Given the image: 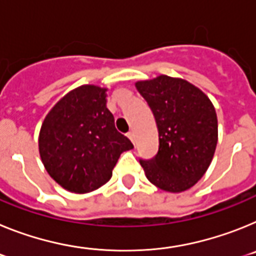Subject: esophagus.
<instances>
[{"instance_id":"obj_1","label":"esophagus","mask_w":256,"mask_h":256,"mask_svg":"<svg viewBox=\"0 0 256 256\" xmlns=\"http://www.w3.org/2000/svg\"><path fill=\"white\" fill-rule=\"evenodd\" d=\"M128 139H130L131 142H132V143H134V142H135V135H134V131H128Z\"/></svg>"}]
</instances>
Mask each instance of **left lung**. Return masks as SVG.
I'll return each mask as SVG.
<instances>
[{
    "mask_svg": "<svg viewBox=\"0 0 256 256\" xmlns=\"http://www.w3.org/2000/svg\"><path fill=\"white\" fill-rule=\"evenodd\" d=\"M152 110L158 128V152L143 161L148 180L179 193L204 176L218 143L216 112L208 96L186 80L158 76L135 84Z\"/></svg>",
    "mask_w": 256,
    "mask_h": 256,
    "instance_id": "obj_1",
    "label": "left lung"
}]
</instances>
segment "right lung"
Segmentation results:
<instances>
[{
    "label": "right lung",
    "mask_w": 256,
    "mask_h": 256,
    "mask_svg": "<svg viewBox=\"0 0 256 256\" xmlns=\"http://www.w3.org/2000/svg\"><path fill=\"white\" fill-rule=\"evenodd\" d=\"M132 148L106 108V88L95 85H82L62 98L42 122L38 136L46 171L73 193L106 184L121 153Z\"/></svg>",
    "instance_id": "1"
}]
</instances>
